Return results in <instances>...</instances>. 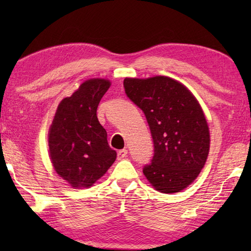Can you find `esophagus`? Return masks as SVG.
Here are the masks:
<instances>
[{
    "label": "esophagus",
    "instance_id": "obj_1",
    "mask_svg": "<svg viewBox=\"0 0 251 251\" xmlns=\"http://www.w3.org/2000/svg\"><path fill=\"white\" fill-rule=\"evenodd\" d=\"M127 156V150H121L120 151L117 152V158L118 159H124L125 157Z\"/></svg>",
    "mask_w": 251,
    "mask_h": 251
}]
</instances>
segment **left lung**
Wrapping results in <instances>:
<instances>
[{
	"mask_svg": "<svg viewBox=\"0 0 251 251\" xmlns=\"http://www.w3.org/2000/svg\"><path fill=\"white\" fill-rule=\"evenodd\" d=\"M128 99L145 114L154 156L143 168L156 190L174 194L196 179L209 152L203 112L192 92L167 76L124 79Z\"/></svg>",
	"mask_w": 251,
	"mask_h": 251,
	"instance_id": "obj_1",
	"label": "left lung"
}]
</instances>
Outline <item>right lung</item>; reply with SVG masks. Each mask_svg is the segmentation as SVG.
<instances>
[{"instance_id":"obj_1","label":"right lung","mask_w":251,"mask_h":251,"mask_svg":"<svg viewBox=\"0 0 251 251\" xmlns=\"http://www.w3.org/2000/svg\"><path fill=\"white\" fill-rule=\"evenodd\" d=\"M110 86L108 79L85 80L63 100L49 131L50 157L55 172L74 188H88L116 159L107 133L96 115L97 106Z\"/></svg>"}]
</instances>
